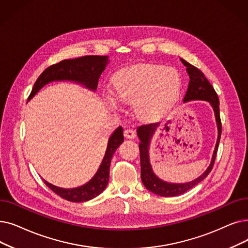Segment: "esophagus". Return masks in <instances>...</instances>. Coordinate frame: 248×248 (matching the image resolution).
<instances>
[{"mask_svg":"<svg viewBox=\"0 0 248 248\" xmlns=\"http://www.w3.org/2000/svg\"><path fill=\"white\" fill-rule=\"evenodd\" d=\"M124 135L127 139H134L136 137V132L133 130V128H126L124 132Z\"/></svg>","mask_w":248,"mask_h":248,"instance_id":"34e87169","label":"esophagus"}]
</instances>
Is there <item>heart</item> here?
<instances>
[{
  "instance_id": "1",
  "label": "heart",
  "mask_w": 248,
  "mask_h": 248,
  "mask_svg": "<svg viewBox=\"0 0 248 248\" xmlns=\"http://www.w3.org/2000/svg\"><path fill=\"white\" fill-rule=\"evenodd\" d=\"M178 73L160 64H138L117 73L114 79L116 97L133 104L144 118H154L166 111L179 96ZM114 105V102H112Z\"/></svg>"
}]
</instances>
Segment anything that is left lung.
<instances>
[{
  "mask_svg": "<svg viewBox=\"0 0 248 248\" xmlns=\"http://www.w3.org/2000/svg\"><path fill=\"white\" fill-rule=\"evenodd\" d=\"M180 60L182 63L186 67V72L189 76V83H188L186 93L185 95L184 102H187L191 100H204V101L210 102L215 112V117H216L217 126H218V139H217L216 146H215L211 164L201 176H199L198 178H196L192 181L186 182V184H170V182H166L157 177L156 174L153 172L152 166H151V163H150V156H149L150 140L152 138L154 132L156 131V128L158 127L159 123L143 124L138 127L137 134L140 141H141V143H139V149H140V159H141V178L143 181V185L150 191L156 193L158 196L166 197V198L176 197L181 195V193H185L186 191L189 190L193 186H196L202 180H203L208 176V174L213 169L215 159H216L221 133H222L219 98L216 91H215L213 86L210 84L208 79L204 77L203 73L201 70H199L195 66H192V64H190L186 61L182 59Z\"/></svg>",
  "mask_w": 248,
  "mask_h": 248,
  "instance_id": "8db88e82",
  "label": "left lung"
}]
</instances>
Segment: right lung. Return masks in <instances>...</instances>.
I'll return each instance as SVG.
<instances>
[{
	"instance_id": "add662e5",
	"label": "right lung",
	"mask_w": 248,
	"mask_h": 248,
	"mask_svg": "<svg viewBox=\"0 0 248 248\" xmlns=\"http://www.w3.org/2000/svg\"><path fill=\"white\" fill-rule=\"evenodd\" d=\"M107 58L108 57L106 56H85L77 59L63 60L58 63L51 64L41 73L36 80L28 100L33 97L45 85L52 81L76 82L84 85L86 88L95 91L97 89L100 75L108 62ZM123 142L124 131L122 126H118L108 140L106 152L99 169L86 185L76 188H62L50 185L46 180H44L45 184L58 196L70 202H82L96 198L105 189L108 184L111 158L115 150Z\"/></svg>"
}]
</instances>
